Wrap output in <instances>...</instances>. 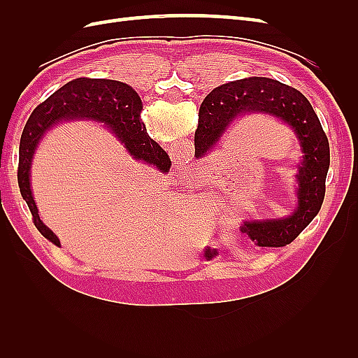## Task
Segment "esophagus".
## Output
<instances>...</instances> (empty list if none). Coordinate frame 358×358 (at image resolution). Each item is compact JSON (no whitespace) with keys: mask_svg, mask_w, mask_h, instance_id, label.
Returning <instances> with one entry per match:
<instances>
[{"mask_svg":"<svg viewBox=\"0 0 358 358\" xmlns=\"http://www.w3.org/2000/svg\"><path fill=\"white\" fill-rule=\"evenodd\" d=\"M179 173H180V175H185L187 171H185V169H179Z\"/></svg>","mask_w":358,"mask_h":358,"instance_id":"obj_1","label":"esophagus"}]
</instances>
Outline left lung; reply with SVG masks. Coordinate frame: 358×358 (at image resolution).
<instances>
[{
  "label": "left lung",
  "instance_id": "1",
  "mask_svg": "<svg viewBox=\"0 0 358 358\" xmlns=\"http://www.w3.org/2000/svg\"><path fill=\"white\" fill-rule=\"evenodd\" d=\"M248 113H264L287 124L299 138L303 159L297 178V208L288 218L246 221L241 227L258 246L289 245L318 215L326 194L330 148L317 113L300 91L267 78H248L215 88L200 106L194 136L196 157L215 148L233 121Z\"/></svg>",
  "mask_w": 358,
  "mask_h": 358
}]
</instances>
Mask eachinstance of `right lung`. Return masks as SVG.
Listing matches in <instances>:
<instances>
[{"instance_id": "obj_1", "label": "right lung", "mask_w": 358, "mask_h": 358, "mask_svg": "<svg viewBox=\"0 0 358 358\" xmlns=\"http://www.w3.org/2000/svg\"><path fill=\"white\" fill-rule=\"evenodd\" d=\"M142 109L143 106L138 94L127 83L109 79L79 78L53 92L31 113L20 137L17 183L20 194L32 213L34 225L48 241L59 246L58 237L40 220L29 183L32 155L43 134L61 121L92 119L110 128L136 159H143L149 164H161L169 169L170 159L166 150H162L149 137L146 127L140 119Z\"/></svg>"}]
</instances>
